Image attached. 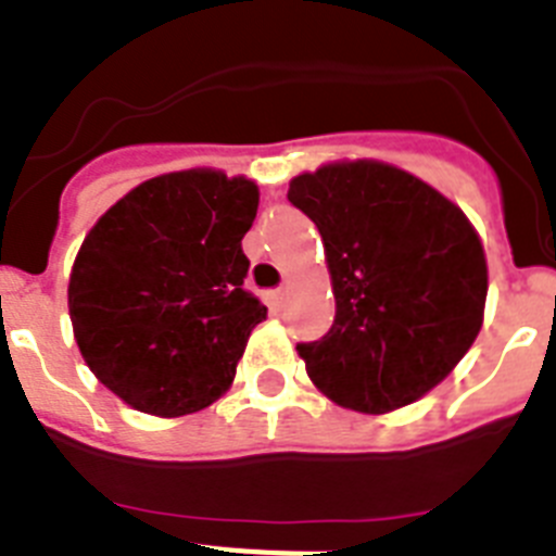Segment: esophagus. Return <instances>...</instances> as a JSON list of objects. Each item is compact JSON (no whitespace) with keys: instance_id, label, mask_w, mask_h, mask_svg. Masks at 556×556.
I'll use <instances>...</instances> for the list:
<instances>
[{"instance_id":"esophagus-1","label":"esophagus","mask_w":556,"mask_h":556,"mask_svg":"<svg viewBox=\"0 0 556 556\" xmlns=\"http://www.w3.org/2000/svg\"><path fill=\"white\" fill-rule=\"evenodd\" d=\"M269 303H273L275 308H281L283 303H287V289H283V287L273 289V292H269Z\"/></svg>"}]
</instances>
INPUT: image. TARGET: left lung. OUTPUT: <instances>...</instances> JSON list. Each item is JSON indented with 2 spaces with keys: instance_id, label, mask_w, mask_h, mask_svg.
<instances>
[{
  "instance_id": "left-lung-1",
  "label": "left lung",
  "mask_w": 556,
  "mask_h": 556,
  "mask_svg": "<svg viewBox=\"0 0 556 556\" xmlns=\"http://www.w3.org/2000/svg\"><path fill=\"white\" fill-rule=\"evenodd\" d=\"M323 236L337 314L298 342L308 378L348 409L381 415L437 387L473 345L488 262L468 217L415 175L328 164L289 184Z\"/></svg>"
}]
</instances>
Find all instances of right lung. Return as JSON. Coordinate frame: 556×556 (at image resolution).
I'll use <instances>...</instances> for the list:
<instances>
[{"instance_id": "1", "label": "right lung", "mask_w": 556, "mask_h": 556, "mask_svg": "<svg viewBox=\"0 0 556 556\" xmlns=\"http://www.w3.org/2000/svg\"><path fill=\"white\" fill-rule=\"evenodd\" d=\"M258 189L189 169L136 186L86 236L68 314L86 365L132 409L180 417L230 387L267 317L244 289Z\"/></svg>"}]
</instances>
